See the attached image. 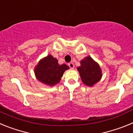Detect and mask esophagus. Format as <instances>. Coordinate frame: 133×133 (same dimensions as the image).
Listing matches in <instances>:
<instances>
[{"instance_id": "34e87169", "label": "esophagus", "mask_w": 133, "mask_h": 133, "mask_svg": "<svg viewBox=\"0 0 133 133\" xmlns=\"http://www.w3.org/2000/svg\"><path fill=\"white\" fill-rule=\"evenodd\" d=\"M69 66L70 69H74V67H75V65H74V64L72 63H69Z\"/></svg>"}]
</instances>
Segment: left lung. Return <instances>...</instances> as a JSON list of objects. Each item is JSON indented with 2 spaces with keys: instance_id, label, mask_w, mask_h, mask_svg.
I'll list each match as a JSON object with an SVG mask.
<instances>
[{
  "instance_id": "obj_1",
  "label": "left lung",
  "mask_w": 133,
  "mask_h": 133,
  "mask_svg": "<svg viewBox=\"0 0 133 133\" xmlns=\"http://www.w3.org/2000/svg\"><path fill=\"white\" fill-rule=\"evenodd\" d=\"M82 82L85 85L92 87L101 81L103 76L101 68L90 56L81 61V66L77 67Z\"/></svg>"
}]
</instances>
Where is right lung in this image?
I'll use <instances>...</instances> for the list:
<instances>
[{
    "mask_svg": "<svg viewBox=\"0 0 133 133\" xmlns=\"http://www.w3.org/2000/svg\"><path fill=\"white\" fill-rule=\"evenodd\" d=\"M68 69L69 66L66 64H59L56 58L48 55L38 61L34 72L36 79L41 83L53 87L59 83L64 71Z\"/></svg>",
    "mask_w": 133,
    "mask_h": 133,
    "instance_id": "add662e5",
    "label": "right lung"
}]
</instances>
